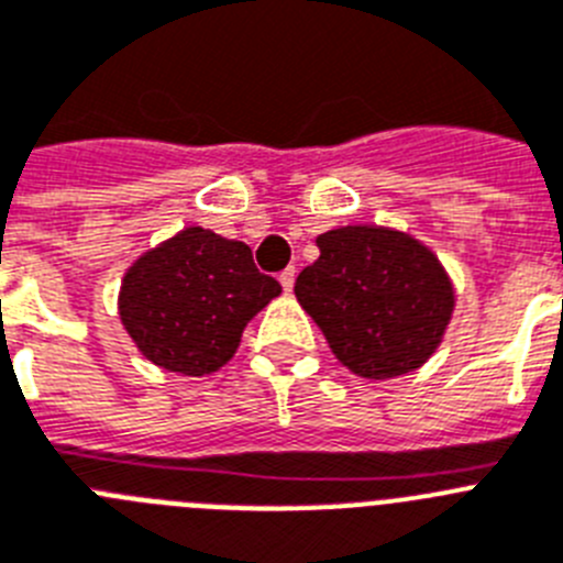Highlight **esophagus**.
Returning a JSON list of instances; mask_svg holds the SVG:
<instances>
[{
  "label": "esophagus",
  "mask_w": 563,
  "mask_h": 563,
  "mask_svg": "<svg viewBox=\"0 0 563 563\" xmlns=\"http://www.w3.org/2000/svg\"><path fill=\"white\" fill-rule=\"evenodd\" d=\"M295 277H297V272L295 268H286V272H280V286H283V291H291V288H295Z\"/></svg>",
  "instance_id": "obj_1"
}]
</instances>
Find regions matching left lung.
Wrapping results in <instances>:
<instances>
[{"mask_svg": "<svg viewBox=\"0 0 563 563\" xmlns=\"http://www.w3.org/2000/svg\"><path fill=\"white\" fill-rule=\"evenodd\" d=\"M320 257L295 283L297 302L317 322L351 374L394 379L422 368L442 345L456 286L437 252L394 227L329 229Z\"/></svg>", "mask_w": 563, "mask_h": 563, "instance_id": "left-lung-1", "label": "left lung"}]
</instances>
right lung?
<instances>
[{"label":"right lung","instance_id":"obj_1","mask_svg":"<svg viewBox=\"0 0 563 563\" xmlns=\"http://www.w3.org/2000/svg\"><path fill=\"white\" fill-rule=\"evenodd\" d=\"M280 283L254 268L252 249L187 227L146 249L121 277L119 320L144 360L173 374L221 371Z\"/></svg>","mask_w":563,"mask_h":563}]
</instances>
